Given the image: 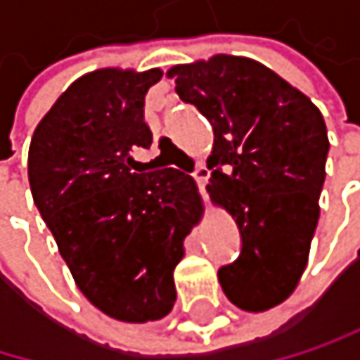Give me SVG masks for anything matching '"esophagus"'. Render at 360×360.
Returning a JSON list of instances; mask_svg holds the SVG:
<instances>
[{
    "label": "esophagus",
    "instance_id": "esophagus-1",
    "mask_svg": "<svg viewBox=\"0 0 360 360\" xmlns=\"http://www.w3.org/2000/svg\"><path fill=\"white\" fill-rule=\"evenodd\" d=\"M210 168L207 166H198L196 170H194V179H196V184H198V188H200V194H202V198L207 200V192H205V186H207V181H210Z\"/></svg>",
    "mask_w": 360,
    "mask_h": 360
}]
</instances>
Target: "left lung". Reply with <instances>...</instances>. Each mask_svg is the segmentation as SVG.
Listing matches in <instances>:
<instances>
[{
  "label": "left lung",
  "mask_w": 360,
  "mask_h": 360,
  "mask_svg": "<svg viewBox=\"0 0 360 360\" xmlns=\"http://www.w3.org/2000/svg\"><path fill=\"white\" fill-rule=\"evenodd\" d=\"M166 77L210 120L207 192L242 233V255L218 272L222 292L244 311H268L294 294L309 261L330 148L324 116L304 92L244 56L174 64Z\"/></svg>",
  "instance_id": "left-lung-1"
}]
</instances>
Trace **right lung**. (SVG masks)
Returning a JSON list of instances; mask_svg holds the SVG:
<instances>
[{
	"label": "right lung",
	"instance_id": "1",
	"mask_svg": "<svg viewBox=\"0 0 360 360\" xmlns=\"http://www.w3.org/2000/svg\"><path fill=\"white\" fill-rule=\"evenodd\" d=\"M162 68H96L68 86L34 129L27 176L79 292L118 322L144 324L176 300L174 268L198 222L196 181L174 168L134 172L150 146L144 94Z\"/></svg>",
	"mask_w": 360,
	"mask_h": 360
}]
</instances>
